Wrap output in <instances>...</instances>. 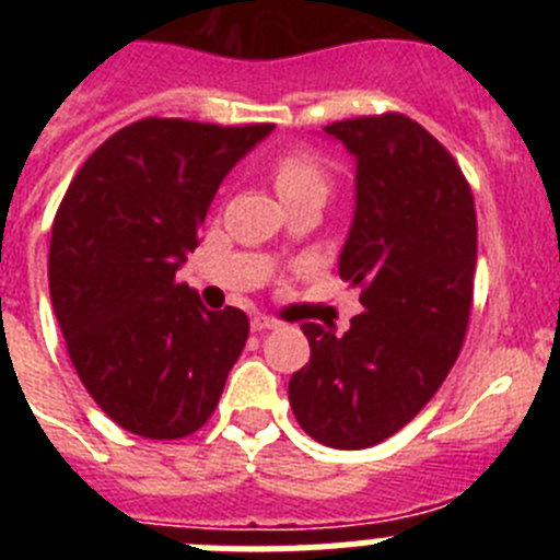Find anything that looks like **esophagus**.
<instances>
[{"instance_id":"34e87169","label":"esophagus","mask_w":560,"mask_h":560,"mask_svg":"<svg viewBox=\"0 0 560 560\" xmlns=\"http://www.w3.org/2000/svg\"><path fill=\"white\" fill-rule=\"evenodd\" d=\"M277 319H271V316H252V330H255V334H264V330H271V328H277Z\"/></svg>"}]
</instances>
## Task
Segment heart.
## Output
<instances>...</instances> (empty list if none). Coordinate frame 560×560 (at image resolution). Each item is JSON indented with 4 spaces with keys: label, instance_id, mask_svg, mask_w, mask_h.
<instances>
[{
    "label": "heart",
    "instance_id": "heart-1",
    "mask_svg": "<svg viewBox=\"0 0 560 560\" xmlns=\"http://www.w3.org/2000/svg\"><path fill=\"white\" fill-rule=\"evenodd\" d=\"M275 185L277 192H280V199L303 190H325V185H328V173H325L323 160H316L314 153L291 151L277 160Z\"/></svg>",
    "mask_w": 560,
    "mask_h": 560
}]
</instances>
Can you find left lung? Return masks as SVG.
I'll list each match as a JSON object with an SVG mask.
<instances>
[{
  "label": "left lung",
  "mask_w": 560,
  "mask_h": 560,
  "mask_svg": "<svg viewBox=\"0 0 560 560\" xmlns=\"http://www.w3.org/2000/svg\"><path fill=\"white\" fill-rule=\"evenodd\" d=\"M355 160L339 275L361 289L350 330L305 323L311 361L289 381L305 434L368 448L427 407L457 361L477 269V210L452 153L404 114L325 126Z\"/></svg>",
  "instance_id": "1"
}]
</instances>
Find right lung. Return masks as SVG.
<instances>
[{
    "label": "right lung",
    "instance_id": "add662e5",
    "mask_svg": "<svg viewBox=\"0 0 560 560\" xmlns=\"http://www.w3.org/2000/svg\"><path fill=\"white\" fill-rule=\"evenodd\" d=\"M269 122L145 117L97 148L49 237V300L78 378L126 432L179 440L219 407L249 336L241 308L207 311L176 280L219 185Z\"/></svg>",
    "mask_w": 560,
    "mask_h": 560
}]
</instances>
